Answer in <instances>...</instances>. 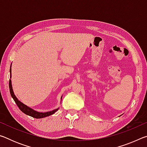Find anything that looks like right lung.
<instances>
[{"label":"right lung","mask_w":147,"mask_h":147,"mask_svg":"<svg viewBox=\"0 0 147 147\" xmlns=\"http://www.w3.org/2000/svg\"><path fill=\"white\" fill-rule=\"evenodd\" d=\"M11 77V70L10 68V78ZM9 91H10V94H11V97L13 98L14 101L16 102V103L17 105V106L19 107V108L21 109V110L23 111L24 113L26 114V115L31 116V117H32L36 118V119H41V118L46 117H48L49 115H53V114H54L58 109H54V110L48 111V112H46V113L38 112V111H35V110H34V109H32V108H29V107H28L27 106L24 105L23 103H22L21 102H20L18 99L17 98L16 95L14 94V93L13 91V89H12L11 79L9 80Z\"/></svg>","instance_id":"right-lung-1"}]
</instances>
